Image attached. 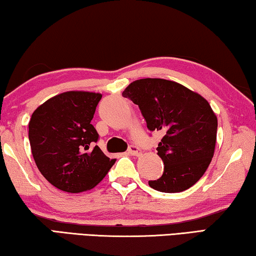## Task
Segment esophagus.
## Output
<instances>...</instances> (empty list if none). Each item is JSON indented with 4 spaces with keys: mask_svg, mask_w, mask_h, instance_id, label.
<instances>
[{
    "mask_svg": "<svg viewBox=\"0 0 256 256\" xmlns=\"http://www.w3.org/2000/svg\"><path fill=\"white\" fill-rule=\"evenodd\" d=\"M128 153L130 154V156H138L140 154V150L135 145H130V146H129V148H128Z\"/></svg>",
    "mask_w": 256,
    "mask_h": 256,
    "instance_id": "obj_1",
    "label": "esophagus"
}]
</instances>
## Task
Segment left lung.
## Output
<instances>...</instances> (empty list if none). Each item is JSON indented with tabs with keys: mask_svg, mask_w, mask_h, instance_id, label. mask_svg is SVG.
<instances>
[{
	"mask_svg": "<svg viewBox=\"0 0 256 256\" xmlns=\"http://www.w3.org/2000/svg\"><path fill=\"white\" fill-rule=\"evenodd\" d=\"M122 96L137 104L150 132L163 134L156 150L164 171L148 185L162 192H179L198 182L210 164L216 142L218 119L208 100L160 78L132 82Z\"/></svg>",
	"mask_w": 256,
	"mask_h": 256,
	"instance_id": "8db88e82",
	"label": "left lung"
}]
</instances>
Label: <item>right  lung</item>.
Wrapping results in <instances>:
<instances>
[{
  "label": "right lung",
  "instance_id": "add662e5",
  "mask_svg": "<svg viewBox=\"0 0 256 256\" xmlns=\"http://www.w3.org/2000/svg\"><path fill=\"white\" fill-rule=\"evenodd\" d=\"M102 94L70 90L53 96L36 108L29 121L32 158L54 187L68 192L92 190L114 164L98 145L90 124Z\"/></svg>",
  "mask_w": 256,
  "mask_h": 256
}]
</instances>
